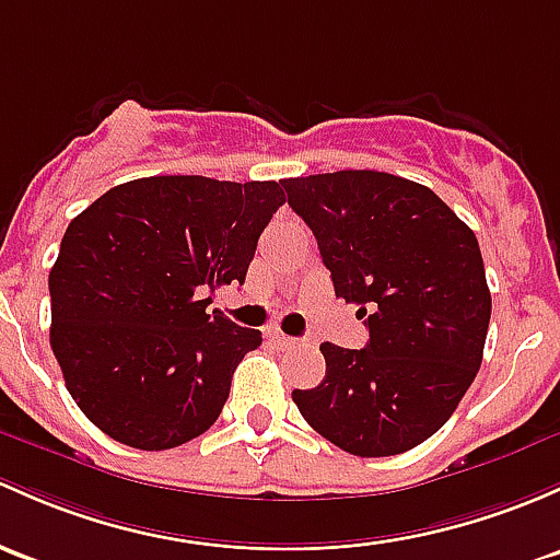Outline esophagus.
<instances>
[{
    "label": "esophagus",
    "instance_id": "1",
    "mask_svg": "<svg viewBox=\"0 0 560 560\" xmlns=\"http://www.w3.org/2000/svg\"><path fill=\"white\" fill-rule=\"evenodd\" d=\"M265 340H268V343H273V346H279V349H292V346L300 343L298 338H292V335H284L281 329H276V327H270L268 332H265Z\"/></svg>",
    "mask_w": 560,
    "mask_h": 560
}]
</instances>
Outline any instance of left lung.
<instances>
[{"mask_svg":"<svg viewBox=\"0 0 560 560\" xmlns=\"http://www.w3.org/2000/svg\"><path fill=\"white\" fill-rule=\"evenodd\" d=\"M316 235L335 295L357 303L364 349L322 343L327 373L295 388L298 410L362 458L432 438L478 375L491 322L475 233L419 182L384 172L281 179Z\"/></svg>","mask_w":560,"mask_h":560,"instance_id":"left-lung-1","label":"left lung"}]
</instances>
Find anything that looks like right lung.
Segmentation results:
<instances>
[{"instance_id": "1", "label": "right lung", "mask_w": 560, "mask_h": 560, "mask_svg": "<svg viewBox=\"0 0 560 560\" xmlns=\"http://www.w3.org/2000/svg\"><path fill=\"white\" fill-rule=\"evenodd\" d=\"M279 182L144 176L69 222L50 270V346L63 384L104 434L139 451L198 438L222 413L260 329L206 311L244 284Z\"/></svg>"}]
</instances>
